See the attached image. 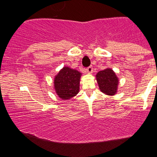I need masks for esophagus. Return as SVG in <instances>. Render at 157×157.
Wrapping results in <instances>:
<instances>
[{
    "label": "esophagus",
    "mask_w": 157,
    "mask_h": 157,
    "mask_svg": "<svg viewBox=\"0 0 157 157\" xmlns=\"http://www.w3.org/2000/svg\"><path fill=\"white\" fill-rule=\"evenodd\" d=\"M86 71L89 73H92L93 71H94V68H93V66H89V67L86 68Z\"/></svg>",
    "instance_id": "esophagus-1"
}]
</instances>
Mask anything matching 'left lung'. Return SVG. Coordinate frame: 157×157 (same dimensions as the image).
<instances>
[{"label":"left lung","mask_w":157,"mask_h":157,"mask_svg":"<svg viewBox=\"0 0 157 157\" xmlns=\"http://www.w3.org/2000/svg\"><path fill=\"white\" fill-rule=\"evenodd\" d=\"M96 79L100 91L102 93L109 95L116 94L118 79L112 69L107 68L99 71L96 75Z\"/></svg>","instance_id":"left-lung-1"}]
</instances>
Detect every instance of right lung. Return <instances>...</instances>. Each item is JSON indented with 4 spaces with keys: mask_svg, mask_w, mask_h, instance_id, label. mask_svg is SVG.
I'll list each match as a JSON object with an SVG mask.
<instances>
[{
    "mask_svg": "<svg viewBox=\"0 0 157 157\" xmlns=\"http://www.w3.org/2000/svg\"><path fill=\"white\" fill-rule=\"evenodd\" d=\"M82 74L75 69L63 67L55 77L54 86L58 96L68 100L78 94Z\"/></svg>",
    "mask_w": 157,
    "mask_h": 157,
    "instance_id": "1",
    "label": "right lung"
}]
</instances>
